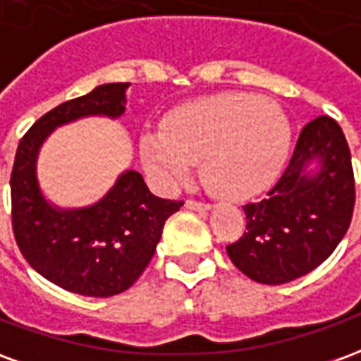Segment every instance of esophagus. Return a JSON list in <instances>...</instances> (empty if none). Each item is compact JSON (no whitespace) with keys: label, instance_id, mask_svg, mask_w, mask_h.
<instances>
[{"label":"esophagus","instance_id":"obj_1","mask_svg":"<svg viewBox=\"0 0 361 361\" xmlns=\"http://www.w3.org/2000/svg\"><path fill=\"white\" fill-rule=\"evenodd\" d=\"M185 207L191 209V211H209L211 209V204L203 203V201H195V199H188L185 201Z\"/></svg>","mask_w":361,"mask_h":361}]
</instances>
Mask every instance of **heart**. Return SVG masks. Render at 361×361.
<instances>
[{"label": "heart", "mask_w": 361, "mask_h": 361, "mask_svg": "<svg viewBox=\"0 0 361 361\" xmlns=\"http://www.w3.org/2000/svg\"><path fill=\"white\" fill-rule=\"evenodd\" d=\"M292 127L279 104L247 92H222L181 104L164 119V131L141 137V158L152 178L176 185L201 162L212 195L242 201L279 178Z\"/></svg>", "instance_id": "b5f03b06"}]
</instances>
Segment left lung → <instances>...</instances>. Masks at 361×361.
<instances>
[{
    "mask_svg": "<svg viewBox=\"0 0 361 361\" xmlns=\"http://www.w3.org/2000/svg\"><path fill=\"white\" fill-rule=\"evenodd\" d=\"M318 162L317 171L309 166ZM356 203L346 137L329 116L303 127L286 170L265 199L243 207L247 226L228 257L261 284H284L317 269L346 234Z\"/></svg>",
    "mask_w": 361,
    "mask_h": 361,
    "instance_id": "1",
    "label": "left lung"
}]
</instances>
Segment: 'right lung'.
Masks as SVG:
<instances>
[{
    "instance_id": "obj_1",
    "label": "right lung",
    "mask_w": 361,
    "mask_h": 361,
    "mask_svg": "<svg viewBox=\"0 0 361 361\" xmlns=\"http://www.w3.org/2000/svg\"><path fill=\"white\" fill-rule=\"evenodd\" d=\"M127 87L129 82H108L56 106L28 129L15 154L11 222L17 245L36 272L75 294L110 298L133 286L157 251L164 222L183 204L152 195L135 170L121 173L90 207L61 209L42 195L36 160L44 141L75 119L119 118Z\"/></svg>"
}]
</instances>
